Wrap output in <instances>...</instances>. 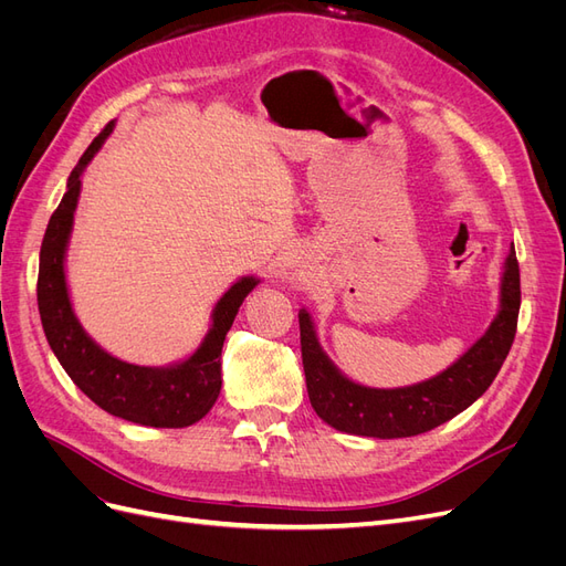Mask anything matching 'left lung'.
<instances>
[{"label": "left lung", "instance_id": "left-lung-1", "mask_svg": "<svg viewBox=\"0 0 566 566\" xmlns=\"http://www.w3.org/2000/svg\"><path fill=\"white\" fill-rule=\"evenodd\" d=\"M520 302V262L515 248H510L501 287V312L486 335L437 378L401 389H370L347 380L321 352L314 323L302 310V364L316 416L339 432L375 439L416 437L434 430L462 413L491 387L515 342Z\"/></svg>", "mask_w": 566, "mask_h": 566}]
</instances>
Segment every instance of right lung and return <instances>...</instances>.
<instances>
[{
    "label": "right lung",
    "mask_w": 566,
    "mask_h": 566,
    "mask_svg": "<svg viewBox=\"0 0 566 566\" xmlns=\"http://www.w3.org/2000/svg\"><path fill=\"white\" fill-rule=\"evenodd\" d=\"M111 132L113 123H108L82 153L77 167L67 177V191L51 214L42 238L38 276L42 328L65 373L98 408L146 427H188L208 416L219 397L221 347H224L238 306L243 304L256 281L248 276L231 285L229 293L214 306L212 331L200 349L188 361L172 368H144L119 361L82 331L67 300L63 256L77 208L80 175Z\"/></svg>",
    "instance_id": "1"
}]
</instances>
